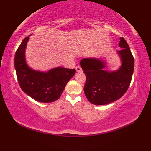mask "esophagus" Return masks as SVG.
Returning a JSON list of instances; mask_svg holds the SVG:
<instances>
[{
	"label": "esophagus",
	"instance_id": "1",
	"mask_svg": "<svg viewBox=\"0 0 151 151\" xmlns=\"http://www.w3.org/2000/svg\"><path fill=\"white\" fill-rule=\"evenodd\" d=\"M76 70L77 72H82V69L81 68V67L78 65V66H76Z\"/></svg>",
	"mask_w": 151,
	"mask_h": 151
}]
</instances>
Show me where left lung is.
<instances>
[{"label": "left lung", "mask_w": 151, "mask_h": 151, "mask_svg": "<svg viewBox=\"0 0 151 151\" xmlns=\"http://www.w3.org/2000/svg\"><path fill=\"white\" fill-rule=\"evenodd\" d=\"M117 51L121 65L115 71L104 70L106 63L100 59L84 58L80 64L86 76L84 88L88 100L95 105H104L118 100L129 88L134 68V59L129 45L120 38Z\"/></svg>", "instance_id": "obj_1"}]
</instances>
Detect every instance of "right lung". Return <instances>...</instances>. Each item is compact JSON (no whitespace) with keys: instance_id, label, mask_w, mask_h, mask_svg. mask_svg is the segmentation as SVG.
<instances>
[{"instance_id":"1","label":"right lung","mask_w":151,"mask_h":151,"mask_svg":"<svg viewBox=\"0 0 151 151\" xmlns=\"http://www.w3.org/2000/svg\"><path fill=\"white\" fill-rule=\"evenodd\" d=\"M29 37L22 40L15 52L14 65L21 89L35 101L52 102L58 100L76 70L58 67L48 72L32 69L25 60V49Z\"/></svg>"}]
</instances>
